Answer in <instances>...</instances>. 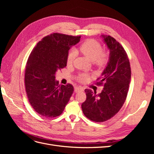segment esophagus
<instances>
[{"mask_svg":"<svg viewBox=\"0 0 154 154\" xmlns=\"http://www.w3.org/2000/svg\"><path fill=\"white\" fill-rule=\"evenodd\" d=\"M83 90V88L82 87H75V88H74V91H75L76 92L82 91Z\"/></svg>","mask_w":154,"mask_h":154,"instance_id":"esophagus-1","label":"esophagus"}]
</instances>
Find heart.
Here are the masks:
<instances>
[{
	"label": "heart",
	"instance_id": "b5f03b06",
	"mask_svg": "<svg viewBox=\"0 0 154 154\" xmlns=\"http://www.w3.org/2000/svg\"><path fill=\"white\" fill-rule=\"evenodd\" d=\"M78 51L91 62H95L99 66H103L107 60V55L106 53L102 52L100 44L94 40L90 39L84 42L78 48ZM76 56V53L75 51L71 50L69 51L67 56V63L69 65L73 63ZM87 78L86 74H82L79 75L78 78L81 82H85L87 80Z\"/></svg>",
	"mask_w": 154,
	"mask_h": 154
}]
</instances>
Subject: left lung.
<instances>
[{"label": "left lung", "instance_id": "left-lung-1", "mask_svg": "<svg viewBox=\"0 0 154 154\" xmlns=\"http://www.w3.org/2000/svg\"><path fill=\"white\" fill-rule=\"evenodd\" d=\"M101 37L110 51L109 62L97 79V84L104 87L98 94L85 89L87 99L82 105L84 115L95 122H105L118 112L127 98L131 79L129 60L122 45L110 36Z\"/></svg>", "mask_w": 154, "mask_h": 154}]
</instances>
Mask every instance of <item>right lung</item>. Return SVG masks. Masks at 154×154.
Returning <instances> with one entry per match:
<instances>
[{
  "label": "right lung",
  "instance_id": "1",
  "mask_svg": "<svg viewBox=\"0 0 154 154\" xmlns=\"http://www.w3.org/2000/svg\"><path fill=\"white\" fill-rule=\"evenodd\" d=\"M81 36L51 34L40 41L32 51L26 64L25 86L32 108L46 118L61 114L71 97L72 85H59L55 75L67 66L69 50Z\"/></svg>",
  "mask_w": 154,
  "mask_h": 154
}]
</instances>
